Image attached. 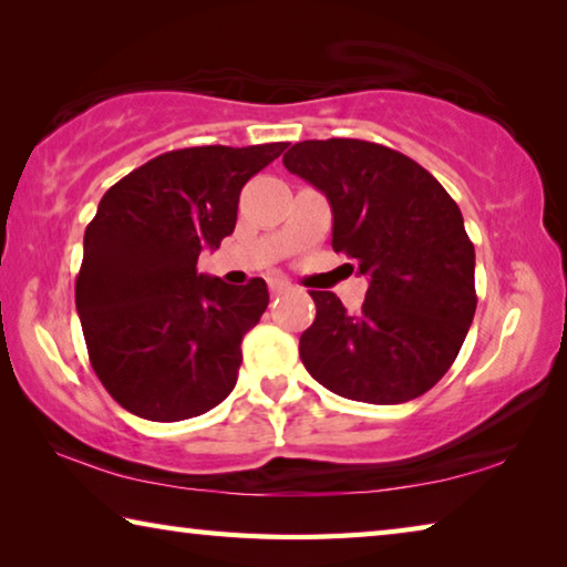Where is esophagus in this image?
Returning <instances> with one entry per match:
<instances>
[{"label":"esophagus","mask_w":567,"mask_h":567,"mask_svg":"<svg viewBox=\"0 0 567 567\" xmlns=\"http://www.w3.org/2000/svg\"><path fill=\"white\" fill-rule=\"evenodd\" d=\"M290 290H292V285L287 280H277V277H275V280H270V295L272 297H280V295L290 292Z\"/></svg>","instance_id":"esophagus-1"}]
</instances>
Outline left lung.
<instances>
[{"label": "left lung", "mask_w": 567, "mask_h": 567, "mask_svg": "<svg viewBox=\"0 0 567 567\" xmlns=\"http://www.w3.org/2000/svg\"><path fill=\"white\" fill-rule=\"evenodd\" d=\"M285 167L332 207V249L368 275L362 310L310 292L307 372L334 395L372 405L420 398L455 362L475 315V247L445 187L400 152L364 140H305Z\"/></svg>", "instance_id": "obj_1"}]
</instances>
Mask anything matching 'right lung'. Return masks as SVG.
I'll return each instance as SVG.
<instances>
[{"label":"right lung","instance_id":"right-lung-1","mask_svg":"<svg viewBox=\"0 0 567 567\" xmlns=\"http://www.w3.org/2000/svg\"><path fill=\"white\" fill-rule=\"evenodd\" d=\"M287 142L165 152L104 192L74 285L90 362L132 415L177 422L219 405L237 382L245 334L270 295L262 277L199 275L237 223L245 182Z\"/></svg>","mask_w":567,"mask_h":567}]
</instances>
